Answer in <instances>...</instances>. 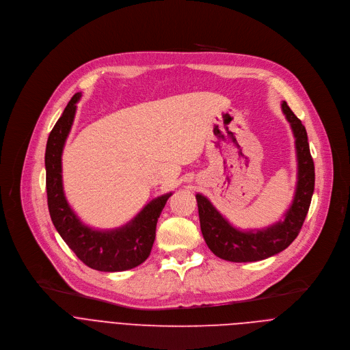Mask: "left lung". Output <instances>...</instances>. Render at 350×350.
I'll list each match as a JSON object with an SVG mask.
<instances>
[{
  "instance_id": "1",
  "label": "left lung",
  "mask_w": 350,
  "mask_h": 350,
  "mask_svg": "<svg viewBox=\"0 0 350 350\" xmlns=\"http://www.w3.org/2000/svg\"><path fill=\"white\" fill-rule=\"evenodd\" d=\"M281 108L295 137L297 158L296 191L284 219L262 230L241 231L220 215L206 196L196 193L202 235L211 251L220 259L235 263L267 259L288 247L304 226L314 191V163L305 126L285 101Z\"/></svg>"
}]
</instances>
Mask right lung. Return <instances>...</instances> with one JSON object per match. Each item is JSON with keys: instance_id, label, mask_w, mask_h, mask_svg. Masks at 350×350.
<instances>
[{"instance_id": "1", "label": "right lung", "mask_w": 350, "mask_h": 350, "mask_svg": "<svg viewBox=\"0 0 350 350\" xmlns=\"http://www.w3.org/2000/svg\"><path fill=\"white\" fill-rule=\"evenodd\" d=\"M80 96V92L72 96L46 141L45 185L49 216L62 239L84 265L98 271L130 270L145 262L151 254L157 223L172 192L155 198L133 220L115 230H94L77 217L64 192L62 151Z\"/></svg>"}]
</instances>
